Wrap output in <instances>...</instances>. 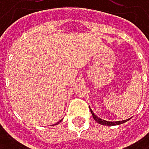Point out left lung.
Returning <instances> with one entry per match:
<instances>
[{
  "label": "left lung",
  "mask_w": 149,
  "mask_h": 149,
  "mask_svg": "<svg viewBox=\"0 0 149 149\" xmlns=\"http://www.w3.org/2000/svg\"><path fill=\"white\" fill-rule=\"evenodd\" d=\"M90 107V106H89ZM90 110H91V115H92V116H93V118H94V120L98 123H100V124H102V125H107V126H113V125H119V124H122V123H125V122H127V121H129L131 118H129V119H126V120H123V121H116V122H109V121H106V120H103V119H101V118H100L99 116H97L95 114H94V112L91 110V108L90 107Z\"/></svg>",
  "instance_id": "left-lung-1"
}]
</instances>
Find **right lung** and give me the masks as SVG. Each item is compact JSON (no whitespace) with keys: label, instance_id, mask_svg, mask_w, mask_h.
I'll return each mask as SVG.
<instances>
[{"label":"right lung","instance_id":"obj_1","mask_svg":"<svg viewBox=\"0 0 149 149\" xmlns=\"http://www.w3.org/2000/svg\"><path fill=\"white\" fill-rule=\"evenodd\" d=\"M61 121H62V120H60V121H59V122H58V123H60V122H61ZM58 123H56V124H58Z\"/></svg>","mask_w":149,"mask_h":149}]
</instances>
